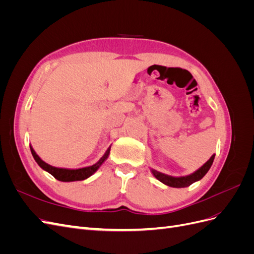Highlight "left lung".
I'll list each match as a JSON object with an SVG mask.
<instances>
[{"label":"left lung","instance_id":"left-lung-1","mask_svg":"<svg viewBox=\"0 0 254 254\" xmlns=\"http://www.w3.org/2000/svg\"><path fill=\"white\" fill-rule=\"evenodd\" d=\"M214 158H215V153L214 155H212V157L207 160L201 167H199L197 171H195L194 173H191L190 175H187V176L174 177V176H170V175L158 172L156 170H153V168H150V172L156 179H158L160 182L165 184V186H168L171 188H178V189L179 188H188L190 186V184H193L194 182L199 181L203 178L205 174L209 172V170L211 168Z\"/></svg>","mask_w":254,"mask_h":254}]
</instances>
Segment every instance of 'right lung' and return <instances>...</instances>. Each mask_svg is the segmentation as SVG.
Returning a JSON list of instances; mask_svg holds the SVG:
<instances>
[{
    "label": "right lung",
    "instance_id": "add662e5",
    "mask_svg": "<svg viewBox=\"0 0 254 254\" xmlns=\"http://www.w3.org/2000/svg\"><path fill=\"white\" fill-rule=\"evenodd\" d=\"M29 147H30V151H32V155H33L36 162L38 163V165H39L43 171L51 174L54 178H56L57 180L63 181V182L80 181V180H84V179L89 178V177L93 175L98 170V168L102 166V164L105 162V161L108 159L110 149H111V146H109L108 149H107L106 152L104 153V156L93 165L80 167V168H64V167L52 166V165L48 164L47 162H44V161L37 155L36 151L33 148V146L29 145Z\"/></svg>",
    "mask_w": 254,
    "mask_h": 254
}]
</instances>
